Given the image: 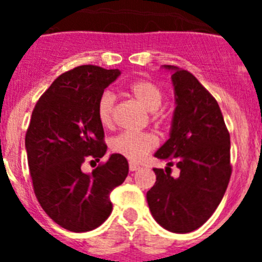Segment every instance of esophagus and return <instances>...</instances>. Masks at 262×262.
<instances>
[{
	"instance_id": "obj_1",
	"label": "esophagus",
	"mask_w": 262,
	"mask_h": 262,
	"mask_svg": "<svg viewBox=\"0 0 262 262\" xmlns=\"http://www.w3.org/2000/svg\"><path fill=\"white\" fill-rule=\"evenodd\" d=\"M128 168H129V170H131V172H135V170H139V169H140V166H139V165H138V164L129 163Z\"/></svg>"
}]
</instances>
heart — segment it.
<instances>
[{
    "mask_svg": "<svg viewBox=\"0 0 262 262\" xmlns=\"http://www.w3.org/2000/svg\"><path fill=\"white\" fill-rule=\"evenodd\" d=\"M129 94L134 97L136 102L149 113H156L163 103V92L155 82L148 80L134 81L128 85ZM115 97L110 92H105L99 97L97 105V115L101 124L105 127L111 126L113 115H114ZM157 140L151 134L143 133H126L119 134L111 140V149L115 154H119L131 161L142 160L148 152L154 149Z\"/></svg>",
    "mask_w": 262,
    "mask_h": 262,
    "instance_id": "heart-1",
    "label": "heart"
}]
</instances>
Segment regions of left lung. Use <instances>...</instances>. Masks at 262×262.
Segmentation results:
<instances>
[{
	"instance_id": "1",
	"label": "left lung",
	"mask_w": 262,
	"mask_h": 262,
	"mask_svg": "<svg viewBox=\"0 0 262 262\" xmlns=\"http://www.w3.org/2000/svg\"><path fill=\"white\" fill-rule=\"evenodd\" d=\"M163 68L173 73L176 108L169 139L155 157L166 160L168 166L176 163L180 176L155 168L156 182L148 190L147 202L160 226L187 233L214 214L226 193L231 177L230 134L215 98L190 72Z\"/></svg>"
}]
</instances>
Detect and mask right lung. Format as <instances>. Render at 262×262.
<instances>
[{
    "instance_id": "1",
    "label": "right lung",
    "mask_w": 262,
    "mask_h": 262,
    "mask_svg": "<svg viewBox=\"0 0 262 262\" xmlns=\"http://www.w3.org/2000/svg\"><path fill=\"white\" fill-rule=\"evenodd\" d=\"M119 69L81 66L53 81L32 111L25 145L34 191L46 214L72 232H86L103 223L113 210L111 191L128 174V163L110 155L90 173L86 159L105 156L103 127L97 105Z\"/></svg>"
}]
</instances>
